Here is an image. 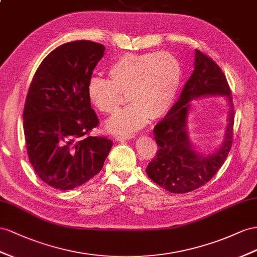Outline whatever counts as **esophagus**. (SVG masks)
<instances>
[{
	"instance_id": "1",
	"label": "esophagus",
	"mask_w": 257,
	"mask_h": 257,
	"mask_svg": "<svg viewBox=\"0 0 257 257\" xmlns=\"http://www.w3.org/2000/svg\"><path fill=\"white\" fill-rule=\"evenodd\" d=\"M134 138V136L131 135H124V136H117L116 137V140L117 141H128L131 140Z\"/></svg>"
}]
</instances>
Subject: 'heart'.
<instances>
[{"instance_id":"obj_1","label":"heart","mask_w":257,"mask_h":257,"mask_svg":"<svg viewBox=\"0 0 257 257\" xmlns=\"http://www.w3.org/2000/svg\"><path fill=\"white\" fill-rule=\"evenodd\" d=\"M110 80L92 77L87 87L90 103L103 114L114 113L127 92L128 106L106 122L109 133L133 135L146 126L150 117L166 114L179 89L181 70L168 53L124 54L109 66Z\"/></svg>"}]
</instances>
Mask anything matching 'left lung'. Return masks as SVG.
Masks as SVG:
<instances>
[{
  "instance_id": "8db88e82",
  "label": "left lung",
  "mask_w": 257,
  "mask_h": 257,
  "mask_svg": "<svg viewBox=\"0 0 257 257\" xmlns=\"http://www.w3.org/2000/svg\"><path fill=\"white\" fill-rule=\"evenodd\" d=\"M222 96L228 109L227 126L220 147L213 153H201L188 137L187 120L192 102L197 98ZM234 111L231 92L221 69L199 50L194 53V70L179 100L154 127L159 146L146 172L156 185L172 193H187L208 182L225 162L232 144Z\"/></svg>"
}]
</instances>
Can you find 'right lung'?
<instances>
[{"label": "right lung", "instance_id": "obj_1", "mask_svg": "<svg viewBox=\"0 0 257 257\" xmlns=\"http://www.w3.org/2000/svg\"><path fill=\"white\" fill-rule=\"evenodd\" d=\"M104 50L92 41L65 43L44 58L31 81L23 115L27 153L52 188L66 191L89 181L113 147L107 138L85 137L98 124L87 87Z\"/></svg>", "mask_w": 257, "mask_h": 257}]
</instances>
